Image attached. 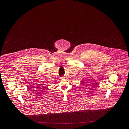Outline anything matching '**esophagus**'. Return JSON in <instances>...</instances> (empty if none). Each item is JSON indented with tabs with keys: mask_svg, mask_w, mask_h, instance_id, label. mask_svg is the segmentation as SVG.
<instances>
[{
	"mask_svg": "<svg viewBox=\"0 0 129 129\" xmlns=\"http://www.w3.org/2000/svg\"><path fill=\"white\" fill-rule=\"evenodd\" d=\"M60 78V79H64V77H61Z\"/></svg>",
	"mask_w": 129,
	"mask_h": 129,
	"instance_id": "obj_1",
	"label": "esophagus"
}]
</instances>
